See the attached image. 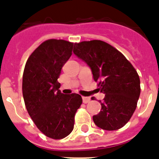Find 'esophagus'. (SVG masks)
<instances>
[{
    "label": "esophagus",
    "mask_w": 159,
    "mask_h": 159,
    "mask_svg": "<svg viewBox=\"0 0 159 159\" xmlns=\"http://www.w3.org/2000/svg\"><path fill=\"white\" fill-rule=\"evenodd\" d=\"M82 101L84 103H88L90 101V98L89 97H82Z\"/></svg>",
    "instance_id": "esophagus-1"
}]
</instances>
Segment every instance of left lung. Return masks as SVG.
Wrapping results in <instances>:
<instances>
[{
  "instance_id": "1",
  "label": "left lung",
  "mask_w": 159,
  "mask_h": 159,
  "mask_svg": "<svg viewBox=\"0 0 159 159\" xmlns=\"http://www.w3.org/2000/svg\"><path fill=\"white\" fill-rule=\"evenodd\" d=\"M73 52L90 66L98 90L105 94L100 112L93 116L94 124L107 131L124 127L135 111L141 93L135 68L120 52L102 40L76 43Z\"/></svg>"
}]
</instances>
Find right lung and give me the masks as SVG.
<instances>
[{
  "mask_svg": "<svg viewBox=\"0 0 159 159\" xmlns=\"http://www.w3.org/2000/svg\"><path fill=\"white\" fill-rule=\"evenodd\" d=\"M73 48V43L64 39L43 42L27 59L22 76V94L30 118L45 136L55 140L71 133L82 102L78 94H62L57 81Z\"/></svg>",
  "mask_w": 159,
  "mask_h": 159,
  "instance_id": "add662e5",
  "label": "right lung"
}]
</instances>
